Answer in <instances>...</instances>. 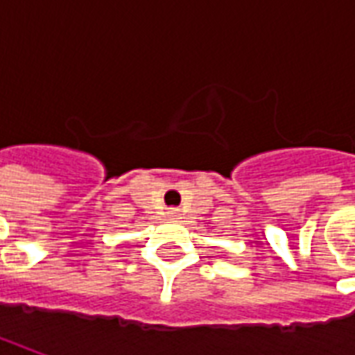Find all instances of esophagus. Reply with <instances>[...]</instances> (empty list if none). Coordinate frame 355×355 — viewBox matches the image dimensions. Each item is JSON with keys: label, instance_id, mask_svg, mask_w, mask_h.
<instances>
[{"label": "esophagus", "instance_id": "34e87169", "mask_svg": "<svg viewBox=\"0 0 355 355\" xmlns=\"http://www.w3.org/2000/svg\"><path fill=\"white\" fill-rule=\"evenodd\" d=\"M166 215H168L170 219H180V209H178V207H170V209L166 211Z\"/></svg>", "mask_w": 355, "mask_h": 355}]
</instances>
